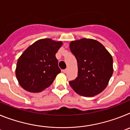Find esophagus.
<instances>
[{"label": "esophagus", "instance_id": "esophagus-1", "mask_svg": "<svg viewBox=\"0 0 130 130\" xmlns=\"http://www.w3.org/2000/svg\"><path fill=\"white\" fill-rule=\"evenodd\" d=\"M68 68H66V69H65V70H63L62 72H64V73H66V72H68Z\"/></svg>", "mask_w": 130, "mask_h": 130}]
</instances>
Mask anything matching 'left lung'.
Wrapping results in <instances>:
<instances>
[{
  "mask_svg": "<svg viewBox=\"0 0 130 130\" xmlns=\"http://www.w3.org/2000/svg\"><path fill=\"white\" fill-rule=\"evenodd\" d=\"M70 49L77 62L78 76L69 82L78 94L92 97L107 86L113 73L112 57L105 47L93 39L72 41Z\"/></svg>",
  "mask_w": 130,
  "mask_h": 130,
  "instance_id": "obj_1",
  "label": "left lung"
}]
</instances>
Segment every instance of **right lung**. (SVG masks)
I'll list each match as a JSON object with an SVG mask.
<instances>
[{"mask_svg":"<svg viewBox=\"0 0 130 130\" xmlns=\"http://www.w3.org/2000/svg\"><path fill=\"white\" fill-rule=\"evenodd\" d=\"M61 41L40 39L30 45L18 58L15 75L21 87L36 93L51 85L60 70L55 55L62 45Z\"/></svg>","mask_w":130,"mask_h":130,"instance_id":"1","label":"right lung"}]
</instances>
